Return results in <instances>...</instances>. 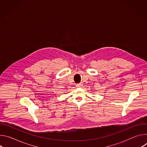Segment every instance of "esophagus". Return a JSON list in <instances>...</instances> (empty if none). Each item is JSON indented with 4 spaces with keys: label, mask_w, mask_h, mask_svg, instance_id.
<instances>
[{
    "label": "esophagus",
    "mask_w": 147,
    "mask_h": 147,
    "mask_svg": "<svg viewBox=\"0 0 147 147\" xmlns=\"http://www.w3.org/2000/svg\"><path fill=\"white\" fill-rule=\"evenodd\" d=\"M82 84H81V83H78V84H77L76 85V87H82Z\"/></svg>",
    "instance_id": "obj_1"
}]
</instances>
